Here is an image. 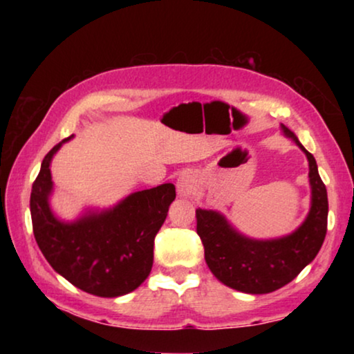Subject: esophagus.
Masks as SVG:
<instances>
[{
  "instance_id": "obj_1",
  "label": "esophagus",
  "mask_w": 354,
  "mask_h": 354,
  "mask_svg": "<svg viewBox=\"0 0 354 354\" xmlns=\"http://www.w3.org/2000/svg\"><path fill=\"white\" fill-rule=\"evenodd\" d=\"M195 190V178L190 174H182L177 180V195L182 198L190 196Z\"/></svg>"
}]
</instances>
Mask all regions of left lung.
Wrapping results in <instances>:
<instances>
[{"label": "left lung", "mask_w": 354, "mask_h": 354, "mask_svg": "<svg viewBox=\"0 0 354 354\" xmlns=\"http://www.w3.org/2000/svg\"><path fill=\"white\" fill-rule=\"evenodd\" d=\"M285 137L306 154L311 207L292 234L277 239H251L236 230L219 211L196 209V232L205 246V259L214 277L227 287L250 295L270 293L297 277L316 258L327 234V190L316 159L292 130L280 125Z\"/></svg>", "instance_id": "8db88e82"}]
</instances>
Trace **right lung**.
<instances>
[{
    "mask_svg": "<svg viewBox=\"0 0 354 354\" xmlns=\"http://www.w3.org/2000/svg\"><path fill=\"white\" fill-rule=\"evenodd\" d=\"M62 140L41 162L32 185L33 235L48 263L77 288L103 298L138 288L151 272L154 236L176 200L172 183L130 193L108 209H86L75 221L53 212L51 161Z\"/></svg>",
    "mask_w": 354,
    "mask_h": 354,
    "instance_id": "add662e5",
    "label": "right lung"
}]
</instances>
